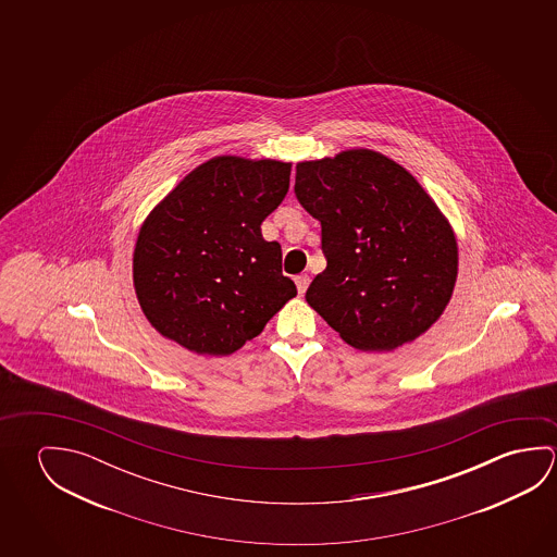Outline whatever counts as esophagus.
<instances>
[{
	"label": "esophagus",
	"instance_id": "1",
	"mask_svg": "<svg viewBox=\"0 0 557 557\" xmlns=\"http://www.w3.org/2000/svg\"><path fill=\"white\" fill-rule=\"evenodd\" d=\"M295 283H297V292L302 295V293L307 292V287H309L310 277L309 275H297Z\"/></svg>",
	"mask_w": 557,
	"mask_h": 557
}]
</instances>
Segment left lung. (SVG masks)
Instances as JSON below:
<instances>
[{"instance_id": "8db88e82", "label": "left lung", "mask_w": 557, "mask_h": 557, "mask_svg": "<svg viewBox=\"0 0 557 557\" xmlns=\"http://www.w3.org/2000/svg\"><path fill=\"white\" fill-rule=\"evenodd\" d=\"M295 194L320 221L326 256L305 299L346 344L391 351L437 322L455 292L458 245L401 164L371 149L302 161Z\"/></svg>"}]
</instances>
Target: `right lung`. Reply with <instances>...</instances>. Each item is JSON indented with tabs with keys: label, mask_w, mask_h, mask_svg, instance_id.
<instances>
[{
	"label": "right lung",
	"mask_w": 557,
	"mask_h": 557,
	"mask_svg": "<svg viewBox=\"0 0 557 557\" xmlns=\"http://www.w3.org/2000/svg\"><path fill=\"white\" fill-rule=\"evenodd\" d=\"M292 163L213 157L147 215L134 287L151 326L198 356H231L297 295L262 221L289 190Z\"/></svg>",
	"instance_id": "add662e5"
}]
</instances>
